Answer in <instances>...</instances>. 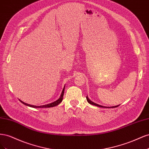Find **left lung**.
Returning <instances> with one entry per match:
<instances>
[{"label": "left lung", "instance_id": "8db88e82", "mask_svg": "<svg viewBox=\"0 0 149 149\" xmlns=\"http://www.w3.org/2000/svg\"><path fill=\"white\" fill-rule=\"evenodd\" d=\"M86 100H87V101H88L89 104H91L94 105V106H98V107H104V108H114V107H117L119 106V105H118V106H112V107H106V106H103L99 105V104H97L94 103V102H93V101H91V100H90L88 98V96H86Z\"/></svg>", "mask_w": 149, "mask_h": 149}]
</instances>
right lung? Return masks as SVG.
<instances>
[{
    "label": "right lung",
    "instance_id": "add662e5",
    "mask_svg": "<svg viewBox=\"0 0 149 149\" xmlns=\"http://www.w3.org/2000/svg\"><path fill=\"white\" fill-rule=\"evenodd\" d=\"M65 86L63 88V91L61 92V96L60 97H59V99L58 100H57L56 101H55V102H53L52 103H49V104H46V105H43V106H33V105H30V104H26L23 101H22L21 100H19V101L22 103L24 104L27 106H30V107H33V108H43V107H54V106H56L57 105L59 104L63 100V95H64V91H65Z\"/></svg>",
    "mask_w": 149,
    "mask_h": 149
}]
</instances>
